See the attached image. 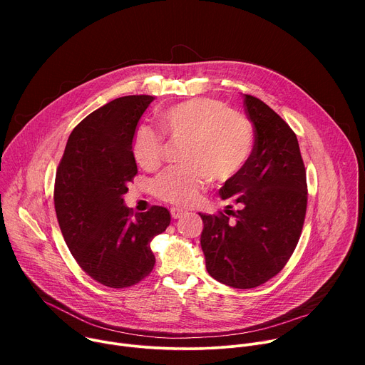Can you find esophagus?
I'll list each match as a JSON object with an SVG mask.
<instances>
[{
  "label": "esophagus",
  "mask_w": 365,
  "mask_h": 365,
  "mask_svg": "<svg viewBox=\"0 0 365 365\" xmlns=\"http://www.w3.org/2000/svg\"><path fill=\"white\" fill-rule=\"evenodd\" d=\"M185 211L180 210V207H170V215L173 220H179L180 217H183Z\"/></svg>",
  "instance_id": "34e87169"
}]
</instances>
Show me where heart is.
Returning a JSON list of instances; mask_svg holds the SVG:
<instances>
[{
    "label": "heart",
    "mask_w": 365,
    "mask_h": 365,
    "mask_svg": "<svg viewBox=\"0 0 365 365\" xmlns=\"http://www.w3.org/2000/svg\"><path fill=\"white\" fill-rule=\"evenodd\" d=\"M159 124L172 141H183V165L169 169L155 182V193L169 203H196L212 179L217 183L234 180L252 158L251 123L220 99L182 102L162 113ZM131 148L135 162L145 170L159 169L165 160V140L150 127L137 128Z\"/></svg>",
    "instance_id": "heart-1"
}]
</instances>
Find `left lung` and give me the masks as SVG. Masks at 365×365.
<instances>
[{"label":"left lung","instance_id":"left-lung-1","mask_svg":"<svg viewBox=\"0 0 365 365\" xmlns=\"http://www.w3.org/2000/svg\"><path fill=\"white\" fill-rule=\"evenodd\" d=\"M244 108L254 125L252 158L220 190L227 210L199 214L206 270L234 289L262 286L283 270L299 242L307 206L306 170L294 131L252 95H244Z\"/></svg>","mask_w":365,"mask_h":365}]
</instances>
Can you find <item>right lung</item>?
I'll return each instance as SVG.
<instances>
[{"mask_svg": "<svg viewBox=\"0 0 365 365\" xmlns=\"http://www.w3.org/2000/svg\"><path fill=\"white\" fill-rule=\"evenodd\" d=\"M153 99L121 96L91 113L71 133L56 170L53 199L65 242L88 276L113 289L151 273L150 242L170 224L166 207L133 215L123 197L137 175L135 127Z\"/></svg>", "mask_w": 365, "mask_h": 365, "instance_id": "add662e5", "label": "right lung"}]
</instances>
